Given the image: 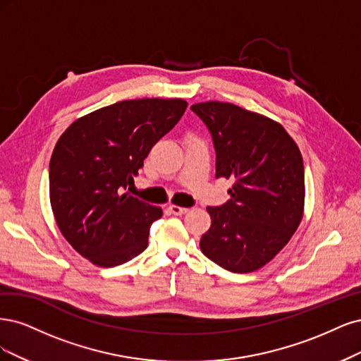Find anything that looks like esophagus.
Segmentation results:
<instances>
[{
  "instance_id": "obj_1",
  "label": "esophagus",
  "mask_w": 361,
  "mask_h": 361,
  "mask_svg": "<svg viewBox=\"0 0 361 361\" xmlns=\"http://www.w3.org/2000/svg\"><path fill=\"white\" fill-rule=\"evenodd\" d=\"M168 210L173 214V216H183L189 212V208H184V207H177V205H169Z\"/></svg>"
}]
</instances>
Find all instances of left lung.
Returning <instances> with one entry per match:
<instances>
[{"label":"left lung","instance_id":"left-lung-1","mask_svg":"<svg viewBox=\"0 0 361 361\" xmlns=\"http://www.w3.org/2000/svg\"><path fill=\"white\" fill-rule=\"evenodd\" d=\"M216 149V178L234 181L229 200L208 207L201 250L222 269L250 273L270 262L297 231L305 208V166L283 127L225 102L192 104Z\"/></svg>","mask_w":361,"mask_h":361}]
</instances>
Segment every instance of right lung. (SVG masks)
I'll return each mask as SVG.
<instances>
[{
  "label": "right lung",
  "mask_w": 361,
  "mask_h": 361,
  "mask_svg": "<svg viewBox=\"0 0 361 361\" xmlns=\"http://www.w3.org/2000/svg\"><path fill=\"white\" fill-rule=\"evenodd\" d=\"M185 108L181 99L124 100L76 120L58 139L52 212L66 240L94 265L117 267L147 249L149 226L164 213L123 192Z\"/></svg>",
  "instance_id": "right-lung-1"
}]
</instances>
